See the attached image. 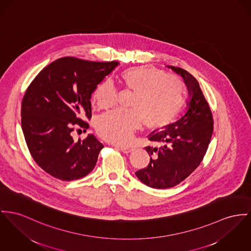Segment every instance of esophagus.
Instances as JSON below:
<instances>
[{
    "label": "esophagus",
    "mask_w": 251,
    "mask_h": 251,
    "mask_svg": "<svg viewBox=\"0 0 251 251\" xmlns=\"http://www.w3.org/2000/svg\"><path fill=\"white\" fill-rule=\"evenodd\" d=\"M120 150H121V151H123V152H124V153H126V154H127V153H129V152H131V151H132V150H133V149H132V148H131V147H127V146H126V147H121V148H120Z\"/></svg>",
    "instance_id": "esophagus-1"
}]
</instances>
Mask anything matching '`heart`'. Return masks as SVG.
Instances as JSON below:
<instances>
[{"mask_svg":"<svg viewBox=\"0 0 251 251\" xmlns=\"http://www.w3.org/2000/svg\"><path fill=\"white\" fill-rule=\"evenodd\" d=\"M122 81L135 92L131 109H116L101 114L96 121V129L101 138L114 144L130 141L134 131L144 123L149 128L168 126L180 111L184 100L183 81L175 75L154 67H137L126 70ZM117 101V91L110 81L100 83L94 91L93 103L107 109Z\"/></svg>","mask_w":251,"mask_h":251,"instance_id":"obj_1","label":"heart"}]
</instances>
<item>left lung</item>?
<instances>
[{
  "mask_svg": "<svg viewBox=\"0 0 251 251\" xmlns=\"http://www.w3.org/2000/svg\"><path fill=\"white\" fill-rule=\"evenodd\" d=\"M167 67L184 79L189 100L186 112L177 122L149 135L160 147L146 148L151 162L135 175L153 188H169L187 178L200 165L213 132L212 113L198 81L183 68Z\"/></svg>",
  "mask_w": 251,
  "mask_h": 251,
  "instance_id": "1",
  "label": "left lung"
}]
</instances>
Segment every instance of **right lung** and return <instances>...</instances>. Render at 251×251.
<instances>
[{
	"mask_svg": "<svg viewBox=\"0 0 251 251\" xmlns=\"http://www.w3.org/2000/svg\"><path fill=\"white\" fill-rule=\"evenodd\" d=\"M118 62H91L64 57L45 67L22 101V128L37 163L62 181L81 179L96 166L102 144L93 134L74 142V126L87 129L91 95ZM86 131V130H85Z\"/></svg>",
	"mask_w": 251,
	"mask_h": 251,
	"instance_id": "obj_1",
	"label": "right lung"
}]
</instances>
